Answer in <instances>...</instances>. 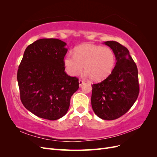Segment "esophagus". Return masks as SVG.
Segmentation results:
<instances>
[{
  "label": "esophagus",
  "mask_w": 157,
  "mask_h": 157,
  "mask_svg": "<svg viewBox=\"0 0 157 157\" xmlns=\"http://www.w3.org/2000/svg\"><path fill=\"white\" fill-rule=\"evenodd\" d=\"M78 83H79V86H81L82 84H84V82L83 81V80H78Z\"/></svg>",
  "instance_id": "34e87169"
}]
</instances>
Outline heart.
Masks as SVG:
<instances>
[{
  "label": "heart",
  "instance_id": "obj_1",
  "mask_svg": "<svg viewBox=\"0 0 157 157\" xmlns=\"http://www.w3.org/2000/svg\"><path fill=\"white\" fill-rule=\"evenodd\" d=\"M115 55L108 47L92 44L79 46L74 50L73 56L68 54L64 58V66L71 76H77L84 70L93 81L106 78L115 67Z\"/></svg>",
  "mask_w": 157,
  "mask_h": 157
}]
</instances>
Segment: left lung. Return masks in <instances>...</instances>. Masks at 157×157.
<instances>
[{
  "mask_svg": "<svg viewBox=\"0 0 157 157\" xmlns=\"http://www.w3.org/2000/svg\"><path fill=\"white\" fill-rule=\"evenodd\" d=\"M103 44L110 47L117 63L111 75L101 82L92 85V107L101 119L121 117L134 105L140 92L138 71L128 50L116 41Z\"/></svg>",
  "mask_w": 157,
  "mask_h": 157,
  "instance_id": "8db88e82",
  "label": "left lung"
}]
</instances>
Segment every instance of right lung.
I'll return each mask as SVG.
<instances>
[{"label":"right lung","instance_id":"add662e5","mask_svg":"<svg viewBox=\"0 0 157 157\" xmlns=\"http://www.w3.org/2000/svg\"><path fill=\"white\" fill-rule=\"evenodd\" d=\"M65 42L41 39L27 47L17 70L23 105L36 116L55 121L67 113L78 79L65 72Z\"/></svg>","mask_w":157,"mask_h":157}]
</instances>
